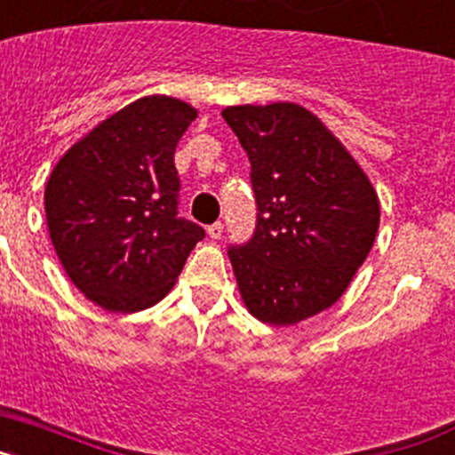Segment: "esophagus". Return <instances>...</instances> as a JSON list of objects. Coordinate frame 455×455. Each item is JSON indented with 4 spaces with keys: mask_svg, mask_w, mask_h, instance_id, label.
<instances>
[{
    "mask_svg": "<svg viewBox=\"0 0 455 455\" xmlns=\"http://www.w3.org/2000/svg\"><path fill=\"white\" fill-rule=\"evenodd\" d=\"M207 235H209V239H220V235H223V223L209 225Z\"/></svg>",
    "mask_w": 455,
    "mask_h": 455,
    "instance_id": "1",
    "label": "esophagus"
}]
</instances>
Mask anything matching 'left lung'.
Segmentation results:
<instances>
[{"label":"left lung","mask_w":455,"mask_h":455,"mask_svg":"<svg viewBox=\"0 0 455 455\" xmlns=\"http://www.w3.org/2000/svg\"><path fill=\"white\" fill-rule=\"evenodd\" d=\"M251 159L257 228L230 248L255 319L293 325L339 300L376 241L380 203L367 172L312 111L293 102L223 108Z\"/></svg>","instance_id":"1"}]
</instances>
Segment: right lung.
Masks as SVG:
<instances>
[{
  "instance_id": "add662e5",
  "label": "right lung",
  "mask_w": 455,
  "mask_h": 455,
  "mask_svg": "<svg viewBox=\"0 0 455 455\" xmlns=\"http://www.w3.org/2000/svg\"><path fill=\"white\" fill-rule=\"evenodd\" d=\"M196 116L182 100L146 95L92 127L52 171V246L91 303L123 315L152 307L204 236L178 216L175 148Z\"/></svg>"
}]
</instances>
